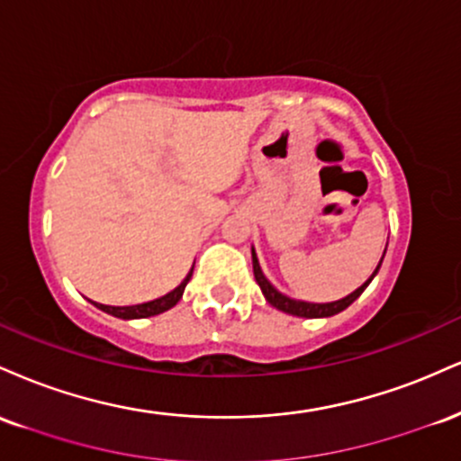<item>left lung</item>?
I'll return each instance as SVG.
<instances>
[{"instance_id": "8db88e82", "label": "left lung", "mask_w": 461, "mask_h": 461, "mask_svg": "<svg viewBox=\"0 0 461 461\" xmlns=\"http://www.w3.org/2000/svg\"><path fill=\"white\" fill-rule=\"evenodd\" d=\"M251 256H253V275H256V282H258V285H260L262 294H264V297H267L268 303H271L273 308L285 312V314L301 316V319H325V316H333V314H338V312L347 310L348 305H351L353 301H356L359 294H362L364 290H366V285L373 282V277H375V275H377L379 267H382V262H379V267L375 268L373 275H370L368 282L359 285L356 293H351L345 299L333 301V303H305V301L288 299V297H285V294L277 293V290H275L273 285H271V282H268V279L262 275L260 264H258V258H256V251H251ZM384 256H385V251H384ZM382 260H384V258H382Z\"/></svg>"}]
</instances>
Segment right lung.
<instances>
[{
  "label": "right lung",
  "mask_w": 461,
  "mask_h": 461,
  "mask_svg": "<svg viewBox=\"0 0 461 461\" xmlns=\"http://www.w3.org/2000/svg\"><path fill=\"white\" fill-rule=\"evenodd\" d=\"M190 277H193V271L186 275V279H184V282L179 284L177 288L173 290V293L164 294V297L156 299V301H147V303L125 305V308H114V305H102V303H95V305H97L99 310H104V312H108V314L116 316V319H125V321H128V319H147V316H156V314H162V312L171 310L173 305H176L177 301L182 299L184 288H186Z\"/></svg>",
  "instance_id": "obj_1"
}]
</instances>
